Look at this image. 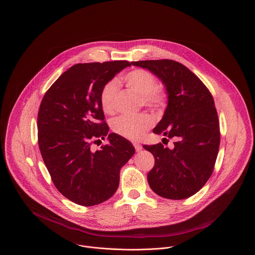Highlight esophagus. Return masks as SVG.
I'll use <instances>...</instances> for the list:
<instances>
[{
  "label": "esophagus",
  "mask_w": 255,
  "mask_h": 255,
  "mask_svg": "<svg viewBox=\"0 0 255 255\" xmlns=\"http://www.w3.org/2000/svg\"><path fill=\"white\" fill-rule=\"evenodd\" d=\"M133 145H134L135 150H136L137 152H140V151L142 150V148H143V147H142V145H141V144H139V143H134Z\"/></svg>",
  "instance_id": "esophagus-1"
}]
</instances>
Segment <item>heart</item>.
<instances>
[{"mask_svg":"<svg viewBox=\"0 0 255 255\" xmlns=\"http://www.w3.org/2000/svg\"><path fill=\"white\" fill-rule=\"evenodd\" d=\"M126 86L141 96L144 105L159 108L166 102V95L156 88L157 81L152 73L144 69H134L122 76ZM118 94V82L110 80L104 84L100 92V103L103 111L112 114L115 111ZM153 125V120L146 114L137 116L122 115L112 121V130L119 136L129 140H139Z\"/></svg>","mask_w":255,"mask_h":255,"instance_id":"heart-1","label":"heart"}]
</instances>
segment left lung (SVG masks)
I'll use <instances>...</instances> for the list:
<instances>
[{
    "mask_svg": "<svg viewBox=\"0 0 255 255\" xmlns=\"http://www.w3.org/2000/svg\"><path fill=\"white\" fill-rule=\"evenodd\" d=\"M131 64L149 70L164 84L168 104L153 133L175 140L171 149L161 143L143 146L155 158L147 175L149 186L164 198H188L210 178L218 154L220 131L213 97L201 80L178 62Z\"/></svg>",
    "mask_w": 255,
    "mask_h": 255,
    "instance_id": "left-lung-1",
    "label": "left lung"
}]
</instances>
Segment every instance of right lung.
I'll list each match as a JSON object with an SVG mask.
<instances>
[{"label": "right lung", "instance_id": "right-lung-1", "mask_svg": "<svg viewBox=\"0 0 255 255\" xmlns=\"http://www.w3.org/2000/svg\"><path fill=\"white\" fill-rule=\"evenodd\" d=\"M131 64L127 61L76 64L43 97L38 113V143L56 188L82 206L100 204L116 192L120 169L135 148L116 133L108 134L100 103L104 84ZM110 143L93 151L92 142Z\"/></svg>", "mask_w": 255, "mask_h": 255}]
</instances>
